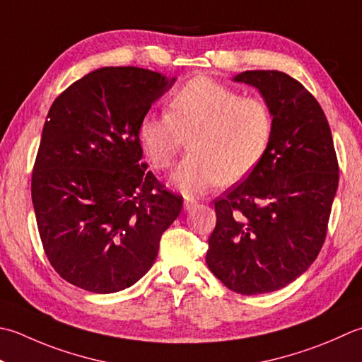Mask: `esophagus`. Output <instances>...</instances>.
Returning a JSON list of instances; mask_svg holds the SVG:
<instances>
[{"mask_svg": "<svg viewBox=\"0 0 362 362\" xmlns=\"http://www.w3.org/2000/svg\"><path fill=\"white\" fill-rule=\"evenodd\" d=\"M196 205H197V202L194 199H187L185 202H183V210L189 211V210H193Z\"/></svg>", "mask_w": 362, "mask_h": 362, "instance_id": "34e87169", "label": "esophagus"}]
</instances>
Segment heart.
Wrapping results in <instances>:
<instances>
[{
	"label": "heart",
	"instance_id": "1",
	"mask_svg": "<svg viewBox=\"0 0 362 362\" xmlns=\"http://www.w3.org/2000/svg\"><path fill=\"white\" fill-rule=\"evenodd\" d=\"M274 132L270 105L207 76H197L169 98L168 112L146 115L139 141L158 171L185 148L191 152L171 182L185 194H199L221 180L235 183L264 160Z\"/></svg>",
	"mask_w": 362,
	"mask_h": 362
}]
</instances>
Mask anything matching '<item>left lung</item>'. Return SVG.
Listing matches in <instances>:
<instances>
[{
	"mask_svg": "<svg viewBox=\"0 0 362 362\" xmlns=\"http://www.w3.org/2000/svg\"><path fill=\"white\" fill-rule=\"evenodd\" d=\"M233 80L260 90L274 132L259 166L215 201L205 260L226 287L259 295L286 287L317 259L339 163L327 116L300 81L278 70H246Z\"/></svg>",
	"mask_w": 362,
	"mask_h": 362,
	"instance_id": "obj_1",
	"label": "left lung"
}]
</instances>
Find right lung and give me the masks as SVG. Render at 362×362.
Segmentation results:
<instances>
[{"label": "right lung", "instance_id": "1", "mask_svg": "<svg viewBox=\"0 0 362 362\" xmlns=\"http://www.w3.org/2000/svg\"><path fill=\"white\" fill-rule=\"evenodd\" d=\"M174 78L103 67L59 94L48 111L31 196L42 246L62 279L115 293L151 270L183 197L147 169L139 124Z\"/></svg>", "mask_w": 362, "mask_h": 362}]
</instances>
